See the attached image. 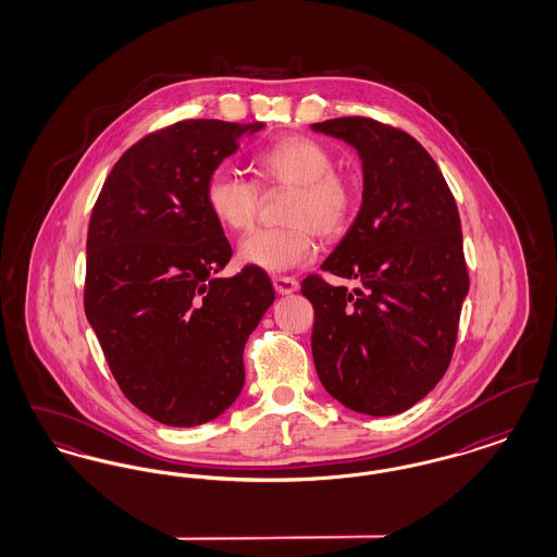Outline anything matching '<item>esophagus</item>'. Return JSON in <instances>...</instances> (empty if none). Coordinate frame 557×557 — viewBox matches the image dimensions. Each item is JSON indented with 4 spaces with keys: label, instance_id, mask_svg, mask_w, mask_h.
Wrapping results in <instances>:
<instances>
[{
    "label": "esophagus",
    "instance_id": "esophagus-1",
    "mask_svg": "<svg viewBox=\"0 0 557 557\" xmlns=\"http://www.w3.org/2000/svg\"><path fill=\"white\" fill-rule=\"evenodd\" d=\"M273 288L277 294H292L298 290V282L288 275H273Z\"/></svg>",
    "mask_w": 557,
    "mask_h": 557
}]
</instances>
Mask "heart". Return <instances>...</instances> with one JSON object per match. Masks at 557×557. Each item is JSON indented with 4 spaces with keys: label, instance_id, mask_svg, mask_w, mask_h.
<instances>
[{
    "label": "heart",
    "instance_id": "obj_1",
    "mask_svg": "<svg viewBox=\"0 0 557 557\" xmlns=\"http://www.w3.org/2000/svg\"><path fill=\"white\" fill-rule=\"evenodd\" d=\"M252 169L265 187H294L284 221L288 227L259 230L242 239L239 261L282 273L307 265L318 252L315 232L323 239L345 236L359 209V187L336 171L327 146L307 135H290L263 148ZM205 202L227 232H248L261 209V189L234 171L214 169L205 182Z\"/></svg>",
    "mask_w": 557,
    "mask_h": 557
}]
</instances>
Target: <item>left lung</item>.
Listing matches in <instances>:
<instances>
[{"label": "left lung", "instance_id": "obj_1", "mask_svg": "<svg viewBox=\"0 0 557 557\" xmlns=\"http://www.w3.org/2000/svg\"><path fill=\"white\" fill-rule=\"evenodd\" d=\"M315 132L346 141L363 162V205L321 269L302 280L315 309L313 361L323 388L366 416H395L441 382L470 288L461 221L449 186L409 133L366 116Z\"/></svg>", "mask_w": 557, "mask_h": 557}]
</instances>
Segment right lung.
<instances>
[{
  "instance_id": "right-lung-1",
  "label": "right lung",
  "mask_w": 557,
  "mask_h": 557,
  "mask_svg": "<svg viewBox=\"0 0 557 557\" xmlns=\"http://www.w3.org/2000/svg\"><path fill=\"white\" fill-rule=\"evenodd\" d=\"M259 129L196 119L150 133L91 211L85 315L123 395L160 424H207L238 398L244 346L275 300L263 269L216 275L232 246L205 202L207 177Z\"/></svg>"
}]
</instances>
